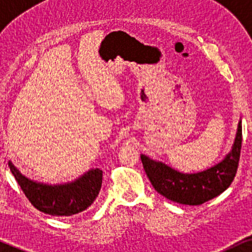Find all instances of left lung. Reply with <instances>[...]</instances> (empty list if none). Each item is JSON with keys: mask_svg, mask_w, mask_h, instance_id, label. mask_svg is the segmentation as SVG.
I'll list each match as a JSON object with an SVG mask.
<instances>
[{"mask_svg": "<svg viewBox=\"0 0 252 252\" xmlns=\"http://www.w3.org/2000/svg\"><path fill=\"white\" fill-rule=\"evenodd\" d=\"M242 149V122L232 150L220 163L195 174H182L141 155L144 170L153 187L168 200L182 205H201L221 194L232 184L239 164Z\"/></svg>", "mask_w": 252, "mask_h": 252, "instance_id": "8db88e82", "label": "left lung"}]
</instances>
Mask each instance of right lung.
Masks as SVG:
<instances>
[{
  "instance_id": "right-lung-1",
  "label": "right lung",
  "mask_w": 252,
  "mask_h": 252,
  "mask_svg": "<svg viewBox=\"0 0 252 252\" xmlns=\"http://www.w3.org/2000/svg\"><path fill=\"white\" fill-rule=\"evenodd\" d=\"M9 167L22 192L36 210L54 217H70L83 212L96 200L102 187L103 172L91 169L71 184L48 186L28 180L14 164Z\"/></svg>"
}]
</instances>
